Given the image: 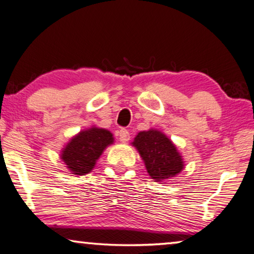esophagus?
<instances>
[{
	"mask_svg": "<svg viewBox=\"0 0 254 254\" xmlns=\"http://www.w3.org/2000/svg\"><path fill=\"white\" fill-rule=\"evenodd\" d=\"M119 136H120V140L122 142H127L128 139H130V133H128V131L127 128H121L120 132H119Z\"/></svg>",
	"mask_w": 254,
	"mask_h": 254,
	"instance_id": "34e87169",
	"label": "esophagus"
}]
</instances>
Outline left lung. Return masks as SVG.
<instances>
[{"mask_svg": "<svg viewBox=\"0 0 254 254\" xmlns=\"http://www.w3.org/2000/svg\"><path fill=\"white\" fill-rule=\"evenodd\" d=\"M132 143L144 160L148 174L156 182L173 178L183 170L182 156L162 132L156 130L140 132Z\"/></svg>", "mask_w": 254, "mask_h": 254, "instance_id": "obj_1", "label": "left lung"}]
</instances>
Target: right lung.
<instances>
[{
    "mask_svg": "<svg viewBox=\"0 0 254 254\" xmlns=\"http://www.w3.org/2000/svg\"><path fill=\"white\" fill-rule=\"evenodd\" d=\"M113 134L105 128L91 127L75 135L63 149L62 159L75 175L88 174L104 149L113 143Z\"/></svg>",
    "mask_w": 254,
    "mask_h": 254,
    "instance_id": "add662e5",
    "label": "right lung"
}]
</instances>
